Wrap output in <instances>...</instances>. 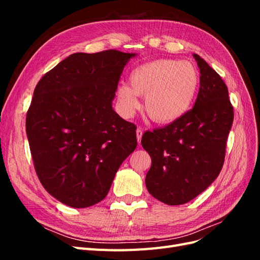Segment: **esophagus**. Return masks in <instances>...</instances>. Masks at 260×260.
<instances>
[{"instance_id":"obj_1","label":"esophagus","mask_w":260,"mask_h":260,"mask_svg":"<svg viewBox=\"0 0 260 260\" xmlns=\"http://www.w3.org/2000/svg\"><path fill=\"white\" fill-rule=\"evenodd\" d=\"M142 135H143L142 130H141L140 128L137 129V139H138V143H139V144L141 143V139H142Z\"/></svg>"}]
</instances>
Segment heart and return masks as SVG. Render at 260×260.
<instances>
[{"label":"heart","instance_id":"heart-1","mask_svg":"<svg viewBox=\"0 0 260 260\" xmlns=\"http://www.w3.org/2000/svg\"><path fill=\"white\" fill-rule=\"evenodd\" d=\"M199 86L200 75L191 61L160 58L132 69L130 84L120 83L116 95L120 111L127 117L139 108L138 95H145L144 108L151 119L169 124L190 111Z\"/></svg>","mask_w":260,"mask_h":260}]
</instances>
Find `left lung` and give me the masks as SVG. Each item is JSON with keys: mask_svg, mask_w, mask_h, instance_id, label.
Masks as SVG:
<instances>
[{"mask_svg": "<svg viewBox=\"0 0 260 260\" xmlns=\"http://www.w3.org/2000/svg\"><path fill=\"white\" fill-rule=\"evenodd\" d=\"M200 91L194 107L180 120L146 131L141 144L152 158L147 191L167 205L192 201L222 169L233 107L223 80L200 55Z\"/></svg>", "mask_w": 260, "mask_h": 260, "instance_id": "left-lung-1", "label": "left lung"}]
</instances>
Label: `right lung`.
Returning a JSON list of instances; mask_svg holds the SVG:
<instances>
[{
  "instance_id": "obj_1",
  "label": "right lung",
  "mask_w": 260,
  "mask_h": 260,
  "mask_svg": "<svg viewBox=\"0 0 260 260\" xmlns=\"http://www.w3.org/2000/svg\"><path fill=\"white\" fill-rule=\"evenodd\" d=\"M136 53H75L38 82L26 118L35 169L53 198L74 208L105 199L117 170L135 151L137 127L112 106Z\"/></svg>"
}]
</instances>
